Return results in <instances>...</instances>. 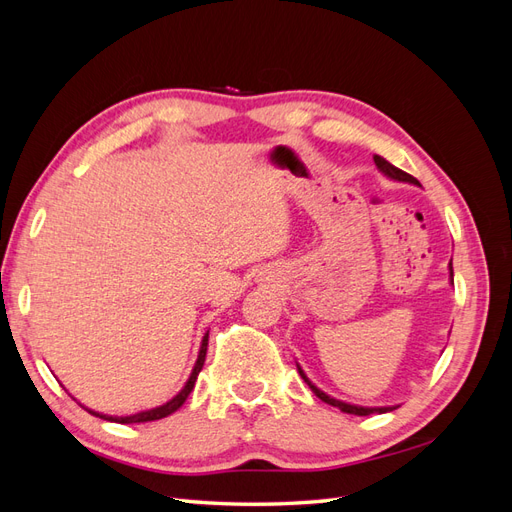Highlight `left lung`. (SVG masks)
<instances>
[{
  "label": "left lung",
  "instance_id": "8db88e82",
  "mask_svg": "<svg viewBox=\"0 0 512 512\" xmlns=\"http://www.w3.org/2000/svg\"><path fill=\"white\" fill-rule=\"evenodd\" d=\"M374 162H376V166H378V170L380 173H384L386 177H391V179H395V181H404V183H414V185H421L418 183L412 175H408V173H404V170L401 168H397V166H393L391 162H386L384 158H380V156H374ZM448 271H451V280H453V265H448ZM299 367V374H301V378L307 382V386L309 389L314 391V395L318 397V399H322L324 404H329V406H333V408H339L342 412H346V414H356V416H369V414H384V412H391V410H395V408H399V406H382V408H365V406H354V404H346V401H339V399H335V397H331V395H327L324 391H320L316 384H312V380H309L307 376H305V371L301 369V365H297Z\"/></svg>",
  "mask_w": 512,
  "mask_h": 512
}]
</instances>
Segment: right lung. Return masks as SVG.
<instances>
[{
	"label": "right lung",
	"mask_w": 512,
	"mask_h": 512,
	"mask_svg": "<svg viewBox=\"0 0 512 512\" xmlns=\"http://www.w3.org/2000/svg\"><path fill=\"white\" fill-rule=\"evenodd\" d=\"M207 344H209V333H205L203 342H200L198 359H196V365H194V369H192V374H190L188 382H185L183 389H181L173 399L166 401L164 406L151 408V410H145V412H136V414H130V416H108V414H100V412H94V410H87V412H89V414H94V416L104 418V421H115V423H121V425H128V423H149V421H160V418H164V416H168V414L177 412V410L183 406V401L188 399V395L192 393V389H194V382H196V378H198V374H200V369H203V365H205Z\"/></svg>",
	"instance_id": "obj_1"
}]
</instances>
